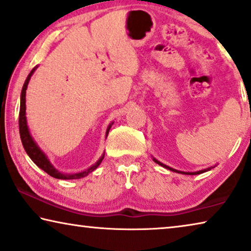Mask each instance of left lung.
I'll use <instances>...</instances> for the list:
<instances>
[{
    "label": "left lung",
    "mask_w": 251,
    "mask_h": 251,
    "mask_svg": "<svg viewBox=\"0 0 251 251\" xmlns=\"http://www.w3.org/2000/svg\"><path fill=\"white\" fill-rule=\"evenodd\" d=\"M153 161H154L155 163H158L159 166L166 168V169H168V170L174 171V173H177V174H182V175H200V174L206 173V171H209L211 169H213V168H215V166H216V164H215V166H213V167H208V168H206V169H203V170H200V171H194V173H186V171H179V170L174 169V168H171L169 166H166V164H163L162 162H160L159 160H156L155 158H153Z\"/></svg>",
    "instance_id": "8db88e82"
}]
</instances>
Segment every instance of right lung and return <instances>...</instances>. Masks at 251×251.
I'll return each instance as SVG.
<instances>
[{
    "label": "right lung",
    "instance_id": "obj_1",
    "mask_svg": "<svg viewBox=\"0 0 251 251\" xmlns=\"http://www.w3.org/2000/svg\"><path fill=\"white\" fill-rule=\"evenodd\" d=\"M38 66L33 67L31 70V72L29 73V75L27 76L25 81L24 87H22L21 90V97H20V113H19V130H20V137H21V142L22 145L27 152V154L29 155V158L35 162L36 166H38L40 169L44 170L45 173L48 174L51 177H54L56 179H80L83 178L85 176H88L90 173H92L93 170H96L97 168L99 167V164L101 163L104 153L100 156V159L97 161L95 164H92L91 167L88 168L87 170L81 171V173H76V174H63L61 171H58L56 168L51 164L50 161V159L47 158V155L45 154V152L42 149L38 147V144L36 143V141L33 140V137L31 136V134L29 132V127L27 124V117H25V90L28 88V83L30 81V77L32 76L33 72H35L36 69ZM114 122H111L109 125L107 127L106 130V138L108 136V133H109L110 127L113 126Z\"/></svg>",
    "mask_w": 251,
    "mask_h": 251
}]
</instances>
